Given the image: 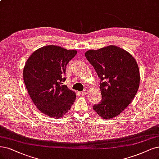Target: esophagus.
Instances as JSON below:
<instances>
[{"label":"esophagus","mask_w":159,"mask_h":159,"mask_svg":"<svg viewBox=\"0 0 159 159\" xmlns=\"http://www.w3.org/2000/svg\"><path fill=\"white\" fill-rule=\"evenodd\" d=\"M89 90H87V89H86V90H84L83 92H82V95H83V96H86L88 93H89Z\"/></svg>","instance_id":"1"}]
</instances>
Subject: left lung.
Here are the masks:
<instances>
[{
  "mask_svg": "<svg viewBox=\"0 0 159 159\" xmlns=\"http://www.w3.org/2000/svg\"><path fill=\"white\" fill-rule=\"evenodd\" d=\"M85 56L101 79V102L93 109L104 119L120 114L138 92L140 75L138 63L130 53L111 45L86 52Z\"/></svg>",
  "mask_w": 159,
  "mask_h": 159,
  "instance_id": "left-lung-1",
  "label": "left lung"
}]
</instances>
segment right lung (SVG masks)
Here are the masks:
<instances>
[{
	"label": "right lung",
	"mask_w": 159,
	"mask_h": 159,
	"mask_svg": "<svg viewBox=\"0 0 159 159\" xmlns=\"http://www.w3.org/2000/svg\"><path fill=\"white\" fill-rule=\"evenodd\" d=\"M75 50L45 46L35 50L23 68V80L29 95L39 111L52 119L66 115L76 93L63 84L66 67L76 54Z\"/></svg>",
	"instance_id": "add662e5"
}]
</instances>
